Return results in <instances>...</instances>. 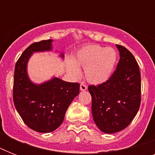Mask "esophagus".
<instances>
[{"instance_id":"obj_1","label":"esophagus","mask_w":155,"mask_h":155,"mask_svg":"<svg viewBox=\"0 0 155 155\" xmlns=\"http://www.w3.org/2000/svg\"><path fill=\"white\" fill-rule=\"evenodd\" d=\"M87 86L85 84H80V90H81V91H85V90H87Z\"/></svg>"}]
</instances>
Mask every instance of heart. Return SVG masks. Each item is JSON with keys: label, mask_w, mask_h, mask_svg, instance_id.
<instances>
[{"label": "heart", "mask_w": 155, "mask_h": 155, "mask_svg": "<svg viewBox=\"0 0 155 155\" xmlns=\"http://www.w3.org/2000/svg\"><path fill=\"white\" fill-rule=\"evenodd\" d=\"M117 59V54L112 47H104L97 44H89L80 48L68 60L67 68L71 77L77 79L79 68H84L85 80L91 84L105 83L112 76Z\"/></svg>", "instance_id": "1"}]
</instances>
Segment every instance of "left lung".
Returning <instances> with one entry per match:
<instances>
[{"label": "left lung", "instance_id": "left-lung-1", "mask_svg": "<svg viewBox=\"0 0 155 155\" xmlns=\"http://www.w3.org/2000/svg\"><path fill=\"white\" fill-rule=\"evenodd\" d=\"M120 54L117 70L109 80L98 86L90 85L92 113L102 132L113 134L130 125L141 104V74L131 52L116 45Z\"/></svg>", "mask_w": 155, "mask_h": 155}]
</instances>
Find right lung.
Listing matches in <instances>:
<instances>
[{
  "label": "right lung",
  "mask_w": 155,
  "mask_h": 155,
  "mask_svg": "<svg viewBox=\"0 0 155 155\" xmlns=\"http://www.w3.org/2000/svg\"><path fill=\"white\" fill-rule=\"evenodd\" d=\"M52 42L42 40L30 45L18 58L14 70L13 98L16 109L28 127L39 133L52 132L59 127L66 111L80 92L78 83L53 77L37 84L28 76L27 64L31 55L51 51ZM60 57H64L63 53Z\"/></svg>",
  "instance_id": "obj_1"
}]
</instances>
